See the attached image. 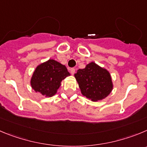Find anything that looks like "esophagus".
Segmentation results:
<instances>
[{
    "instance_id": "obj_1",
    "label": "esophagus",
    "mask_w": 147,
    "mask_h": 147,
    "mask_svg": "<svg viewBox=\"0 0 147 147\" xmlns=\"http://www.w3.org/2000/svg\"><path fill=\"white\" fill-rule=\"evenodd\" d=\"M69 71H70V73L72 74V75H74L75 72V68H71L70 69H69Z\"/></svg>"
}]
</instances>
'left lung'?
Listing matches in <instances>:
<instances>
[{
  "label": "left lung",
  "mask_w": 147,
  "mask_h": 147,
  "mask_svg": "<svg viewBox=\"0 0 147 147\" xmlns=\"http://www.w3.org/2000/svg\"><path fill=\"white\" fill-rule=\"evenodd\" d=\"M75 77L81 93L91 101H98L107 96L112 90L110 74L94 62L78 69Z\"/></svg>",
  "instance_id": "left-lung-1"
}]
</instances>
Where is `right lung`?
Segmentation results:
<instances>
[{"label": "right lung", "instance_id": "1", "mask_svg": "<svg viewBox=\"0 0 147 147\" xmlns=\"http://www.w3.org/2000/svg\"><path fill=\"white\" fill-rule=\"evenodd\" d=\"M69 75L65 66L49 59L37 67L31 78V86L36 92L51 97L57 93L61 80Z\"/></svg>", "mask_w": 147, "mask_h": 147}]
</instances>
